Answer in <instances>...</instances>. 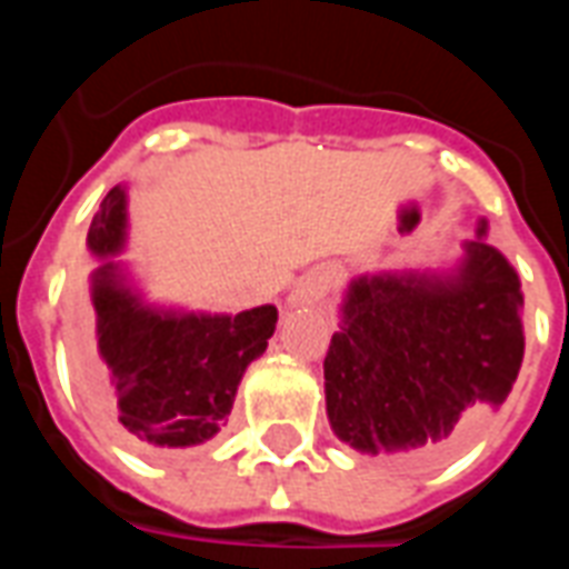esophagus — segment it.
Listing matches in <instances>:
<instances>
[{
	"label": "esophagus",
	"instance_id": "esophagus-1",
	"mask_svg": "<svg viewBox=\"0 0 569 569\" xmlns=\"http://www.w3.org/2000/svg\"><path fill=\"white\" fill-rule=\"evenodd\" d=\"M332 273L322 271V268H317V271L305 273L301 280L296 283V289H292V296H289V305H296V308H305V305H317L320 298H326L329 292H332Z\"/></svg>",
	"mask_w": 569,
	"mask_h": 569
}]
</instances>
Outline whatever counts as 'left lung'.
Instances as JSON below:
<instances>
[{
  "instance_id": "1",
  "label": "left lung",
  "mask_w": 569,
  "mask_h": 569,
  "mask_svg": "<svg viewBox=\"0 0 569 569\" xmlns=\"http://www.w3.org/2000/svg\"><path fill=\"white\" fill-rule=\"evenodd\" d=\"M448 271L350 280L322 362L338 439L402 466L445 460L500 411L525 359V296L488 222Z\"/></svg>"
}]
</instances>
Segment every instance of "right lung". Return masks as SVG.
Segmentation results:
<instances>
[{
  "label": "right lung",
  "mask_w": 569,
  "mask_h": 569,
  "mask_svg": "<svg viewBox=\"0 0 569 569\" xmlns=\"http://www.w3.org/2000/svg\"><path fill=\"white\" fill-rule=\"evenodd\" d=\"M128 243V191L116 186L88 231L100 261L88 277L93 341L88 387L130 448L146 453L212 439L234 408L237 387L277 329V308L200 313L151 305L128 264L112 259Z\"/></svg>",
  "instance_id": "1"
}]
</instances>
